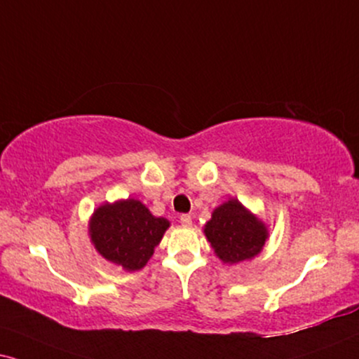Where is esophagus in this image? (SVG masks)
Listing matches in <instances>:
<instances>
[{"mask_svg": "<svg viewBox=\"0 0 359 359\" xmlns=\"http://www.w3.org/2000/svg\"><path fill=\"white\" fill-rule=\"evenodd\" d=\"M180 224L184 226H190L192 225V217L187 215V213H184V215H180Z\"/></svg>", "mask_w": 359, "mask_h": 359, "instance_id": "34e87169", "label": "esophagus"}]
</instances>
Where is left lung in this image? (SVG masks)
<instances>
[{"label": "left lung", "instance_id": "left-lung-1", "mask_svg": "<svg viewBox=\"0 0 359 359\" xmlns=\"http://www.w3.org/2000/svg\"><path fill=\"white\" fill-rule=\"evenodd\" d=\"M203 232L217 257L230 265L258 255L269 237L265 225L238 201L215 208Z\"/></svg>", "mask_w": 359, "mask_h": 359}]
</instances>
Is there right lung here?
<instances>
[{
    "label": "right lung",
    "instance_id": "add662e5",
    "mask_svg": "<svg viewBox=\"0 0 359 359\" xmlns=\"http://www.w3.org/2000/svg\"><path fill=\"white\" fill-rule=\"evenodd\" d=\"M167 229L169 222L154 217L144 203L134 198L99 207L89 224L96 250L129 271L146 265Z\"/></svg>",
    "mask_w": 359,
    "mask_h": 359
}]
</instances>
